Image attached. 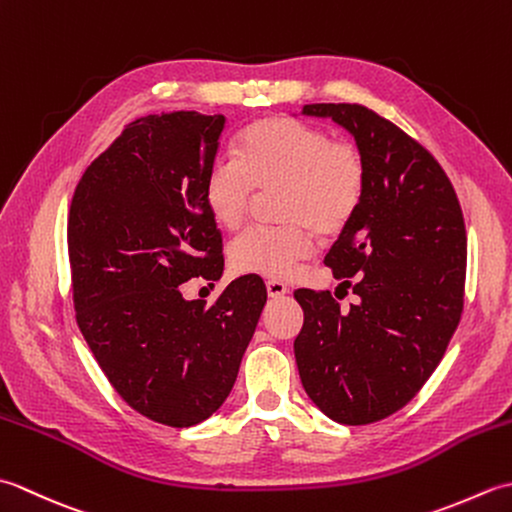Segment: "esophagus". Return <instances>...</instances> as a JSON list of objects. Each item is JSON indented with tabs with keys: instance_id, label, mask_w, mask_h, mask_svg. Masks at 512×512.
Segmentation results:
<instances>
[{
	"instance_id": "obj_1",
	"label": "esophagus",
	"mask_w": 512,
	"mask_h": 512,
	"mask_svg": "<svg viewBox=\"0 0 512 512\" xmlns=\"http://www.w3.org/2000/svg\"><path fill=\"white\" fill-rule=\"evenodd\" d=\"M266 290H268V297H273V299L284 297V295H288V292H290V288L284 284V281H279V279H268L266 281Z\"/></svg>"
}]
</instances>
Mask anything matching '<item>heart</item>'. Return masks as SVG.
Here are the masks:
<instances>
[{
	"instance_id": "obj_1",
	"label": "heart",
	"mask_w": 512,
	"mask_h": 512,
	"mask_svg": "<svg viewBox=\"0 0 512 512\" xmlns=\"http://www.w3.org/2000/svg\"><path fill=\"white\" fill-rule=\"evenodd\" d=\"M367 160L354 140L295 118H268L239 134L237 154H220L204 178V202L224 228L244 222L257 189L273 191L281 224L239 233L228 257L237 273L284 279L312 255L314 233L334 237L361 209Z\"/></svg>"
}]
</instances>
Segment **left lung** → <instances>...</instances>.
<instances>
[{
  "instance_id": "left-lung-1",
  "label": "left lung",
  "mask_w": 512,
  "mask_h": 512,
  "mask_svg": "<svg viewBox=\"0 0 512 512\" xmlns=\"http://www.w3.org/2000/svg\"><path fill=\"white\" fill-rule=\"evenodd\" d=\"M352 132L367 160L361 209L325 266L356 301L299 288L295 356L325 416L369 424L402 409L442 361L464 308L466 228L440 162L416 138L358 103H312Z\"/></svg>"
}]
</instances>
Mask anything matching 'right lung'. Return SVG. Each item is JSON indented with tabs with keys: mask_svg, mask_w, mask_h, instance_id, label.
I'll list each match as a JSON object with an SVG mask.
<instances>
[{
	"mask_svg": "<svg viewBox=\"0 0 512 512\" xmlns=\"http://www.w3.org/2000/svg\"><path fill=\"white\" fill-rule=\"evenodd\" d=\"M224 123L189 110L136 118L85 169L68 215L83 339L129 407L178 429L231 394L266 306L257 275L231 281L213 306L180 292L224 270L222 231L204 202Z\"/></svg>",
	"mask_w": 512,
	"mask_h": 512,
	"instance_id": "add662e5",
	"label": "right lung"
}]
</instances>
